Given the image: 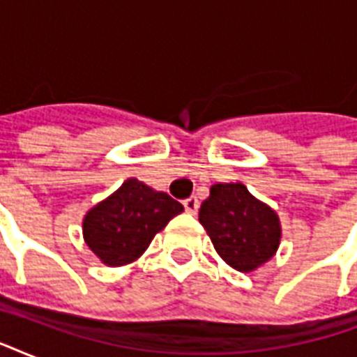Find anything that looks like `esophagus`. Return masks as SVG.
I'll return each mask as SVG.
<instances>
[{
	"label": "esophagus",
	"instance_id": "esophagus-1",
	"mask_svg": "<svg viewBox=\"0 0 357 357\" xmlns=\"http://www.w3.org/2000/svg\"><path fill=\"white\" fill-rule=\"evenodd\" d=\"M183 207L189 215H196V213H198V207H200V202H198L196 196H190V198L183 200Z\"/></svg>",
	"mask_w": 357,
	"mask_h": 357
}]
</instances>
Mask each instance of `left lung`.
<instances>
[{
    "mask_svg": "<svg viewBox=\"0 0 357 357\" xmlns=\"http://www.w3.org/2000/svg\"><path fill=\"white\" fill-rule=\"evenodd\" d=\"M198 218L218 255L237 271H254L276 254L282 237L278 215L243 183L213 185Z\"/></svg>",
    "mask_w": 357,
    "mask_h": 357,
    "instance_id": "8db88e82",
    "label": "left lung"
}]
</instances>
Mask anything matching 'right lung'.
I'll return each instance as SVG.
<instances>
[{
	"mask_svg": "<svg viewBox=\"0 0 357 357\" xmlns=\"http://www.w3.org/2000/svg\"><path fill=\"white\" fill-rule=\"evenodd\" d=\"M181 211L183 206L167 192H157L131 178L86 213L85 243L105 265H126L137 259L157 231Z\"/></svg>",
	"mask_w": 357,
	"mask_h": 357,
	"instance_id": "add662e5",
	"label": "right lung"
}]
</instances>
